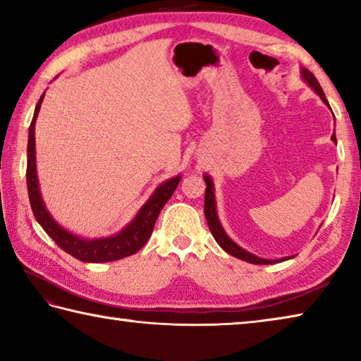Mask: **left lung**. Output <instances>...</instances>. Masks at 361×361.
Returning a JSON list of instances; mask_svg holds the SVG:
<instances>
[{
  "label": "left lung",
  "mask_w": 361,
  "mask_h": 361,
  "mask_svg": "<svg viewBox=\"0 0 361 361\" xmlns=\"http://www.w3.org/2000/svg\"><path fill=\"white\" fill-rule=\"evenodd\" d=\"M301 78L304 79L305 82H307L310 87H312L317 94L320 95V99L323 100V103L329 108V103L326 100L325 94H323V90L320 87L319 81H317V78L310 73L307 68H301ZM331 109V108H329ZM331 140L334 143L336 142V135L333 133ZM204 180H205V202H204V212H205V218H207V224H209V228L212 231V235L215 237V240L218 242V245L221 247L226 253H229L231 256H235V258H239L242 261H247V262H252V264H276V262H282L293 258V256H286V258H280V259H264V258H259V256H256L253 253L247 252V250H243L240 245H237V243L231 239V237L226 234V231L223 229L221 223H219V218H218V213H216V200H215V186H213V180L210 175H204Z\"/></svg>",
  "instance_id": "left-lung-1"
}]
</instances>
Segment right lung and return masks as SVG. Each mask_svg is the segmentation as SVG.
<instances>
[{"mask_svg": "<svg viewBox=\"0 0 361 361\" xmlns=\"http://www.w3.org/2000/svg\"><path fill=\"white\" fill-rule=\"evenodd\" d=\"M44 99V94L41 95L39 102L36 103L35 114L28 129V146H27V188L30 205H32L33 215L36 221L41 224V228L46 231V234L57 243V245L76 259L82 262H108L118 261L137 253L142 248L152 234L156 219L161 213L162 207L167 204V200L172 197L176 186L181 180V175H176L173 178L164 181L159 185L151 197L146 200L145 205L138 210L135 218L121 229L118 234L102 237V239H85V237L76 235L60 226L51 213L46 209L44 200L41 197L38 175H36V151H35V124L38 113L41 109V103Z\"/></svg>", "mask_w": 361, "mask_h": 361, "instance_id": "add662e5", "label": "right lung"}]
</instances>
